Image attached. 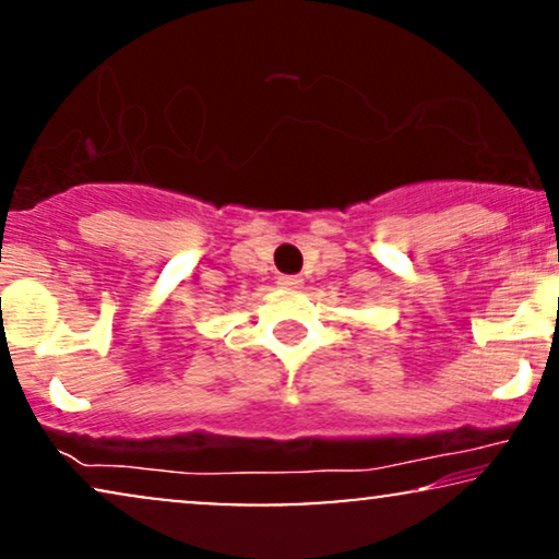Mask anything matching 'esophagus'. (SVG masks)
Returning a JSON list of instances; mask_svg holds the SVG:
<instances>
[{
    "label": "esophagus",
    "mask_w": 559,
    "mask_h": 559,
    "mask_svg": "<svg viewBox=\"0 0 559 559\" xmlns=\"http://www.w3.org/2000/svg\"><path fill=\"white\" fill-rule=\"evenodd\" d=\"M280 285L285 287V290H298V287H302V280L295 277V274H282Z\"/></svg>",
    "instance_id": "1"
}]
</instances>
